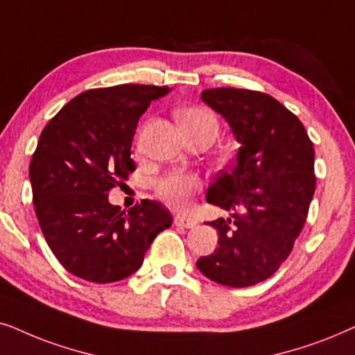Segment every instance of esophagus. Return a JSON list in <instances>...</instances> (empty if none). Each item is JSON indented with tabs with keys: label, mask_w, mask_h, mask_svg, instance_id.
I'll use <instances>...</instances> for the list:
<instances>
[{
	"label": "esophagus",
	"mask_w": 355,
	"mask_h": 355,
	"mask_svg": "<svg viewBox=\"0 0 355 355\" xmlns=\"http://www.w3.org/2000/svg\"><path fill=\"white\" fill-rule=\"evenodd\" d=\"M173 224L178 227H185V229H191V227L196 225V220L191 219V217H187V216H177L173 219Z\"/></svg>",
	"instance_id": "1"
}]
</instances>
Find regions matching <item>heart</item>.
<instances>
[{"mask_svg": "<svg viewBox=\"0 0 355 355\" xmlns=\"http://www.w3.org/2000/svg\"><path fill=\"white\" fill-rule=\"evenodd\" d=\"M182 130L185 135H207L212 141L219 135V120L209 108L190 107L178 113ZM155 193L165 205L175 209H185L191 196L201 188L200 177L188 172H172L155 182Z\"/></svg>", "mask_w": 355, "mask_h": 355, "instance_id": "obj_1", "label": "heart"}]
</instances>
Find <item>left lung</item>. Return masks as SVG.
Segmentation results:
<instances>
[{
  "label": "left lung",
  "mask_w": 355,
  "mask_h": 355,
  "mask_svg": "<svg viewBox=\"0 0 355 355\" xmlns=\"http://www.w3.org/2000/svg\"><path fill=\"white\" fill-rule=\"evenodd\" d=\"M201 98L225 118L240 149L206 193L207 202L234 211L232 219L209 222L219 247L196 266L217 284L254 286L279 269L304 229L316 183L313 143L268 94L217 87Z\"/></svg>",
  "instance_id": "obj_1"
}]
</instances>
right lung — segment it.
<instances>
[{
  "label": "right lung",
  "instance_id": "add662e5",
  "mask_svg": "<svg viewBox=\"0 0 355 355\" xmlns=\"http://www.w3.org/2000/svg\"><path fill=\"white\" fill-rule=\"evenodd\" d=\"M167 86L121 84L69 101L42 131L29 177L35 214L66 271L107 284L138 271L157 234L172 225L167 207L143 200L131 209L108 202L136 170L131 143L139 116Z\"/></svg>",
  "mask_w": 355,
  "mask_h": 355
}]
</instances>
